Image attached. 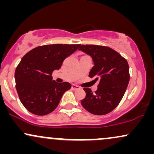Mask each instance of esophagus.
<instances>
[{
  "mask_svg": "<svg viewBox=\"0 0 154 154\" xmlns=\"http://www.w3.org/2000/svg\"><path fill=\"white\" fill-rule=\"evenodd\" d=\"M72 89H73V90H75V91H76V90H79L80 88H79L78 85H76L73 84V85H72Z\"/></svg>",
  "mask_w": 154,
  "mask_h": 154,
  "instance_id": "34e87169",
  "label": "esophagus"
}]
</instances>
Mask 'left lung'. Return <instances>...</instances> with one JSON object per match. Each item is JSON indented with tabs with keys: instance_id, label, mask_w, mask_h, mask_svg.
<instances>
[{
	"instance_id": "1",
	"label": "left lung",
	"mask_w": 154,
	"mask_h": 154,
	"mask_svg": "<svg viewBox=\"0 0 154 154\" xmlns=\"http://www.w3.org/2000/svg\"><path fill=\"white\" fill-rule=\"evenodd\" d=\"M92 58L94 66L89 77L99 80L93 93L91 88H84L86 96L82 106L95 115L109 114L122 99L129 81L130 71L127 60L111 48L95 45H82L78 49Z\"/></svg>"
}]
</instances>
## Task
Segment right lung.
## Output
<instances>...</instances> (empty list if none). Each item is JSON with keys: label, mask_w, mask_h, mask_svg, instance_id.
<instances>
[{"label": "right lung", "mask_w": 154, "mask_h": 154, "mask_svg": "<svg viewBox=\"0 0 154 154\" xmlns=\"http://www.w3.org/2000/svg\"><path fill=\"white\" fill-rule=\"evenodd\" d=\"M80 45L53 44L39 46L23 56L15 71L19 99L29 112L46 115L56 109L69 82L53 80L52 73L61 68L63 60Z\"/></svg>", "instance_id": "right-lung-1"}]
</instances>
